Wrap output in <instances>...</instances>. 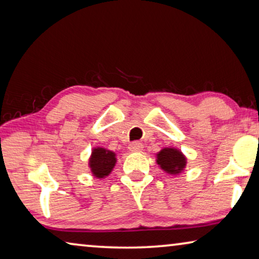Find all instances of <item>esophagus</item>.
Segmentation results:
<instances>
[{"mask_svg":"<svg viewBox=\"0 0 259 259\" xmlns=\"http://www.w3.org/2000/svg\"><path fill=\"white\" fill-rule=\"evenodd\" d=\"M143 147H144V145L140 142H134L129 145V150L131 152H140L143 150Z\"/></svg>","mask_w":259,"mask_h":259,"instance_id":"esophagus-1","label":"esophagus"}]
</instances>
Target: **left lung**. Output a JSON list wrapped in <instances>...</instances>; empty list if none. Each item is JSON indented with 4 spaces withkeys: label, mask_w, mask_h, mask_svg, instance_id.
Returning <instances> with one entry per match:
<instances>
[{
    "label": "left lung",
    "mask_w": 259,
    "mask_h": 259,
    "mask_svg": "<svg viewBox=\"0 0 259 259\" xmlns=\"http://www.w3.org/2000/svg\"><path fill=\"white\" fill-rule=\"evenodd\" d=\"M157 164L165 172L176 175L182 172L186 165V157L177 148L166 147L156 154Z\"/></svg>",
    "instance_id": "1"
}]
</instances>
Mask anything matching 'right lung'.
<instances>
[{"label":"right lung","mask_w":259,"mask_h":259,"mask_svg":"<svg viewBox=\"0 0 259 259\" xmlns=\"http://www.w3.org/2000/svg\"><path fill=\"white\" fill-rule=\"evenodd\" d=\"M116 163L115 153L103 147H97L93 151L89 160V166L95 177L104 178L108 176Z\"/></svg>","instance_id":"obj_1"}]
</instances>
